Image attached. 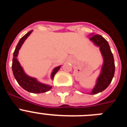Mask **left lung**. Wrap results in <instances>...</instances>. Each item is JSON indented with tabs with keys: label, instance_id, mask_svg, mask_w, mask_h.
Wrapping results in <instances>:
<instances>
[{
	"label": "left lung",
	"instance_id": "1",
	"mask_svg": "<svg viewBox=\"0 0 127 127\" xmlns=\"http://www.w3.org/2000/svg\"><path fill=\"white\" fill-rule=\"evenodd\" d=\"M90 39L95 44L100 47V50L104 57V64L102 65V72L97 79L95 88L90 94L91 95H94L101 92L107 88L114 77L115 65L113 53L107 41L98 34L94 35L90 37Z\"/></svg>",
	"mask_w": 127,
	"mask_h": 127
}]
</instances>
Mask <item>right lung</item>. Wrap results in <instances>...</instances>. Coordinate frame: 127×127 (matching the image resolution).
Instances as JSON below:
<instances>
[{"instance_id": "obj_1", "label": "right lung", "mask_w": 127, "mask_h": 127, "mask_svg": "<svg viewBox=\"0 0 127 127\" xmlns=\"http://www.w3.org/2000/svg\"><path fill=\"white\" fill-rule=\"evenodd\" d=\"M32 30H30L24 36L20 39V41L18 43L16 49L13 53V64H12V69H13V75L15 77L16 80L17 81L18 83L22 86L24 90L29 92L33 93V94H41V93L46 92L51 88V86L44 85L38 82L35 78L29 77L25 74L22 67L20 65V63L17 59L18 54L20 48L25 41V39L28 37L29 35L32 33ZM60 66L57 67L53 69V72L51 73V79H53L54 76L57 73L58 70L60 69Z\"/></svg>"}]
</instances>
